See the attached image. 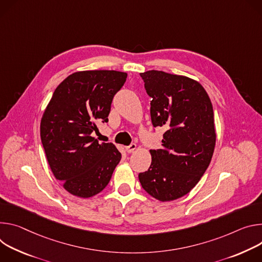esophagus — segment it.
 Returning a JSON list of instances; mask_svg holds the SVG:
<instances>
[{
    "instance_id": "esophagus-1",
    "label": "esophagus",
    "mask_w": 262,
    "mask_h": 262,
    "mask_svg": "<svg viewBox=\"0 0 262 262\" xmlns=\"http://www.w3.org/2000/svg\"><path fill=\"white\" fill-rule=\"evenodd\" d=\"M135 150H136V144H135V143H131L130 146L126 147V151H127V153H132V152H134Z\"/></svg>"
}]
</instances>
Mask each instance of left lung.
<instances>
[{"instance_id": "left-lung-1", "label": "left lung", "mask_w": 262, "mask_h": 262, "mask_svg": "<svg viewBox=\"0 0 262 262\" xmlns=\"http://www.w3.org/2000/svg\"><path fill=\"white\" fill-rule=\"evenodd\" d=\"M152 98L151 120L163 127L162 149L150 150L149 169L138 175L142 188L161 202L188 193L206 171L215 147L213 108L198 81L161 71L140 73Z\"/></svg>"}]
</instances>
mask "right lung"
Returning <instances> with one entry per match:
<instances>
[{"instance_id": "add662e5", "label": "right lung", "mask_w": 262, "mask_h": 262, "mask_svg": "<svg viewBox=\"0 0 262 262\" xmlns=\"http://www.w3.org/2000/svg\"><path fill=\"white\" fill-rule=\"evenodd\" d=\"M127 79L118 71H82L55 90L40 122L49 165L67 191L91 198L109 183L122 155L113 143L92 136L98 122H108L111 102Z\"/></svg>"}]
</instances>
